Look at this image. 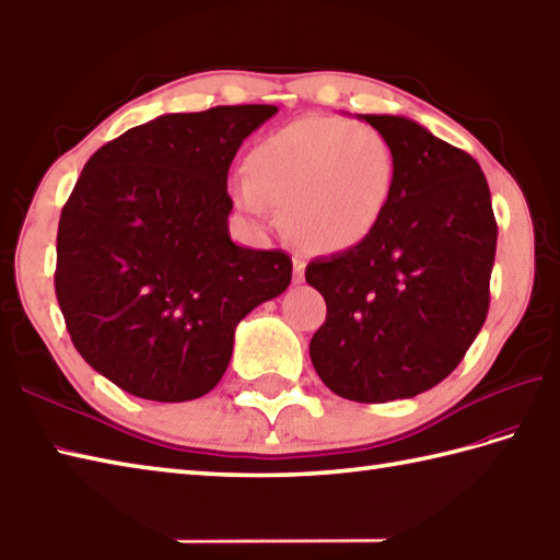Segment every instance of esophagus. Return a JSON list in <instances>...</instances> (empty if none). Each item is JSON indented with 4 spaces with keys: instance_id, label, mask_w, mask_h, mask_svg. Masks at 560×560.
<instances>
[{
    "instance_id": "34e87169",
    "label": "esophagus",
    "mask_w": 560,
    "mask_h": 560,
    "mask_svg": "<svg viewBox=\"0 0 560 560\" xmlns=\"http://www.w3.org/2000/svg\"><path fill=\"white\" fill-rule=\"evenodd\" d=\"M294 282H304V260L294 256Z\"/></svg>"
}]
</instances>
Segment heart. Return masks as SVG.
I'll return each instance as SVG.
<instances>
[{
	"label": "heart",
	"instance_id": "1",
	"mask_svg": "<svg viewBox=\"0 0 560 560\" xmlns=\"http://www.w3.org/2000/svg\"><path fill=\"white\" fill-rule=\"evenodd\" d=\"M396 156L372 125L306 116L266 135L248 154L232 196L250 220L270 226L272 208L296 244L314 254L360 246L389 208Z\"/></svg>",
	"mask_w": 560,
	"mask_h": 560
}]
</instances>
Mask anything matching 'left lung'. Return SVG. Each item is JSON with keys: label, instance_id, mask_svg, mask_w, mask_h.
I'll use <instances>...</instances> for the list:
<instances>
[{"label": "left lung", "instance_id": "obj_1", "mask_svg": "<svg viewBox=\"0 0 560 560\" xmlns=\"http://www.w3.org/2000/svg\"><path fill=\"white\" fill-rule=\"evenodd\" d=\"M389 140L394 192L355 248L306 266L326 322L310 355L330 392L360 404L418 396L462 362L490 304L498 224L471 154L404 116H360Z\"/></svg>", "mask_w": 560, "mask_h": 560}]
</instances>
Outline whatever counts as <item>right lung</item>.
I'll list each match as a JSON object with an SVG mask.
<instances>
[{
  "instance_id": "right-lung-1",
  "label": "right lung",
  "mask_w": 560,
  "mask_h": 560,
  "mask_svg": "<svg viewBox=\"0 0 560 560\" xmlns=\"http://www.w3.org/2000/svg\"><path fill=\"white\" fill-rule=\"evenodd\" d=\"M276 106L166 113L89 159L57 226L55 294L74 348L122 392L192 401L226 372L242 318L292 258L230 236L226 174Z\"/></svg>"
}]
</instances>
